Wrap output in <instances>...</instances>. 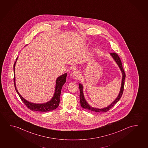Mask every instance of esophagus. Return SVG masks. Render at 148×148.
<instances>
[{"instance_id": "34e87169", "label": "esophagus", "mask_w": 148, "mask_h": 148, "mask_svg": "<svg viewBox=\"0 0 148 148\" xmlns=\"http://www.w3.org/2000/svg\"><path fill=\"white\" fill-rule=\"evenodd\" d=\"M71 77L73 78L78 79L80 77V74L78 71H75L71 73Z\"/></svg>"}]
</instances>
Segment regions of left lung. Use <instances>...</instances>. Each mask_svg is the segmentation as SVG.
Here are the masks:
<instances>
[{
    "label": "left lung",
    "instance_id": "8db88e82",
    "mask_svg": "<svg viewBox=\"0 0 148 148\" xmlns=\"http://www.w3.org/2000/svg\"><path fill=\"white\" fill-rule=\"evenodd\" d=\"M111 56H112L113 59L114 60L116 63L117 64L119 67L120 68L122 74V83H121V86L119 94L118 95L117 97L115 98V100L113 101L112 103H111L110 105L105 107L103 108H94L92 106H90L86 100L85 99L84 94H83V87L82 84L79 83V89H80V103L81 107L84 109L89 110L92 111L94 112H106L107 111L109 110L113 106L115 105L116 103L118 102V101L120 100L121 97H122V95L123 94V90H124V81H125V73L124 72V70L123 69V67H122V64L121 60L120 58L119 57L118 54L115 53H111Z\"/></svg>",
    "mask_w": 148,
    "mask_h": 148
}]
</instances>
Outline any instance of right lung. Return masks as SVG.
Masks as SVG:
<instances>
[{"mask_svg":"<svg viewBox=\"0 0 148 148\" xmlns=\"http://www.w3.org/2000/svg\"><path fill=\"white\" fill-rule=\"evenodd\" d=\"M18 58H16L15 63L13 66V70H14V84L15 87V90L17 92L18 95L20 96L21 100L24 103L25 105L30 110L39 112H48L50 111L53 110L58 108V106L60 104V95L61 94V90L63 85L66 82V77L67 75V73H65L62 75L58 77L56 80V85L55 88V92L52 98L50 100L48 101V102L43 103H31L28 101L25 98L23 97L18 92V90L15 85V64L18 60Z\"/></svg>","mask_w":148,"mask_h":148,"instance_id":"obj_1","label":"right lung"}]
</instances>
